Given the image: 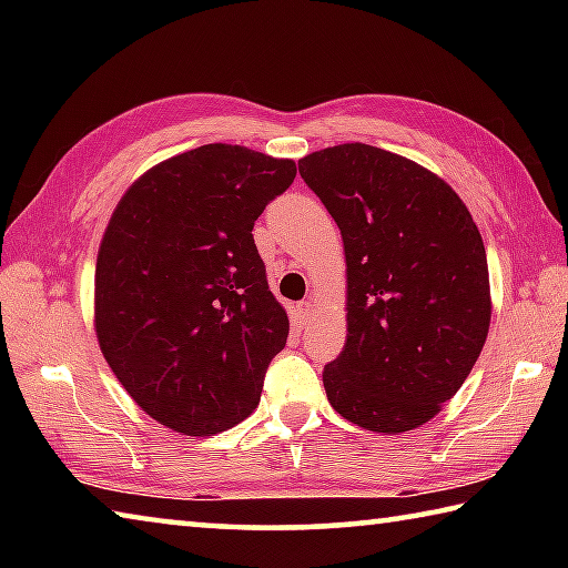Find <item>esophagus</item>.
Listing matches in <instances>:
<instances>
[{"label":"esophagus","instance_id":"esophagus-1","mask_svg":"<svg viewBox=\"0 0 568 568\" xmlns=\"http://www.w3.org/2000/svg\"><path fill=\"white\" fill-rule=\"evenodd\" d=\"M313 318V305L311 303H297L295 305V321L297 325H307Z\"/></svg>","mask_w":568,"mask_h":568}]
</instances>
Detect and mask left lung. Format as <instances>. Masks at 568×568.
<instances>
[{"label":"left lung","instance_id":"obj_1","mask_svg":"<svg viewBox=\"0 0 568 568\" xmlns=\"http://www.w3.org/2000/svg\"><path fill=\"white\" fill-rule=\"evenodd\" d=\"M297 170L345 250L348 338L323 371L331 406L376 434L418 428L464 386L491 323L474 217L434 172L363 142Z\"/></svg>","mask_w":568,"mask_h":568}]
</instances>
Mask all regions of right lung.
Here are the masks:
<instances>
[{"mask_svg": "<svg viewBox=\"0 0 568 568\" xmlns=\"http://www.w3.org/2000/svg\"><path fill=\"white\" fill-rule=\"evenodd\" d=\"M295 162L203 145L124 192L94 271L100 351L132 400L182 436H213L257 408L291 321L267 287L253 225Z\"/></svg>", "mask_w": 568, "mask_h": 568, "instance_id": "1", "label": "right lung"}]
</instances>
